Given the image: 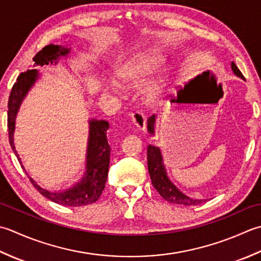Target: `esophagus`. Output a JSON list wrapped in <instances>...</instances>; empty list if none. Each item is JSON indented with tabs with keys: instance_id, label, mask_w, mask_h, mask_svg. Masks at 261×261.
Listing matches in <instances>:
<instances>
[{
	"instance_id": "esophagus-1",
	"label": "esophagus",
	"mask_w": 261,
	"mask_h": 261,
	"mask_svg": "<svg viewBox=\"0 0 261 261\" xmlns=\"http://www.w3.org/2000/svg\"><path fill=\"white\" fill-rule=\"evenodd\" d=\"M130 121L132 124L134 125V127H136L137 129H144L145 125H146V118L145 116L143 115L140 111H136V113H133L130 116Z\"/></svg>"
}]
</instances>
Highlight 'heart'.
Listing matches in <instances>:
<instances>
[{
  "label": "heart",
  "mask_w": 261,
  "mask_h": 261,
  "mask_svg": "<svg viewBox=\"0 0 261 261\" xmlns=\"http://www.w3.org/2000/svg\"><path fill=\"white\" fill-rule=\"evenodd\" d=\"M160 57L158 53L153 49H147L144 51L137 53L129 60L118 67L116 71V76L118 81L128 87H134L140 84L148 74L155 70ZM163 83L160 79L153 80L147 84L144 94L147 100L156 98L159 93L162 91Z\"/></svg>",
  "instance_id": "1"
}]
</instances>
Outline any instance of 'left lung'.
I'll return each mask as SVG.
<instances>
[{
  "label": "left lung",
  "mask_w": 261,
  "mask_h": 261,
  "mask_svg": "<svg viewBox=\"0 0 261 261\" xmlns=\"http://www.w3.org/2000/svg\"><path fill=\"white\" fill-rule=\"evenodd\" d=\"M231 67L233 73H234L237 76L244 80L242 73L233 62L231 64ZM154 124H155V115L151 116L147 120V130L152 135L154 134ZM147 168L154 188H155L158 190V193L167 201H169V203L193 206L205 201V199H194L188 197L187 195H185L182 191H180L171 182V180H170L167 175V170L163 164L161 150L158 146H147Z\"/></svg>",
  "instance_id": "1"
}]
</instances>
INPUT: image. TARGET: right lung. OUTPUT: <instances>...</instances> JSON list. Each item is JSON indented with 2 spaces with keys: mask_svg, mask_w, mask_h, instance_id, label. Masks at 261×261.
Here are the masks:
<instances>
[{
  "mask_svg": "<svg viewBox=\"0 0 261 261\" xmlns=\"http://www.w3.org/2000/svg\"><path fill=\"white\" fill-rule=\"evenodd\" d=\"M71 53V48L61 45H48L45 46L34 57V66H44L48 64H57L61 57H66ZM39 73L37 70H28L21 73L17 79V82L13 84L11 93L9 97L8 103V128H9V141L13 152L17 155L21 167L22 166L19 154L14 147L13 133L15 129V117L27 93L33 88L35 82L38 80ZM109 123L106 120H89V140L87 147V162L86 173L83 178L75 184L73 187L63 191H51L40 187L35 180L28 174L31 184L34 187L49 200L56 204L68 207H77L97 201L105 189L107 181L109 161H110V145L107 140V130Z\"/></svg>",
  "mask_w": 261,
  "mask_h": 261,
  "instance_id": "1",
  "label": "right lung"
}]
</instances>
